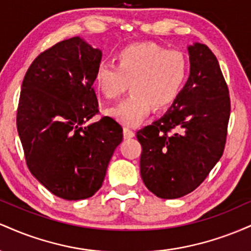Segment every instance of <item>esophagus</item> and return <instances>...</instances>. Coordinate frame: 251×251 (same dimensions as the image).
I'll return each mask as SVG.
<instances>
[{
	"label": "esophagus",
	"instance_id": "1",
	"mask_svg": "<svg viewBox=\"0 0 251 251\" xmlns=\"http://www.w3.org/2000/svg\"><path fill=\"white\" fill-rule=\"evenodd\" d=\"M134 135H135V133H134L133 131H132V129H129L127 127L124 128V138H125V139H129V138H133Z\"/></svg>",
	"mask_w": 251,
	"mask_h": 251
}]
</instances>
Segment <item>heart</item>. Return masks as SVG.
Masks as SVG:
<instances>
[{
  "label": "heart",
  "instance_id": "1",
  "mask_svg": "<svg viewBox=\"0 0 251 251\" xmlns=\"http://www.w3.org/2000/svg\"><path fill=\"white\" fill-rule=\"evenodd\" d=\"M188 75V62L178 50L157 43H134L117 54V65L102 61L94 73L96 87L107 99L118 98L128 82L132 94L106 109L109 117L128 127L138 126L152 106L163 108L177 99Z\"/></svg>",
  "mask_w": 251,
  "mask_h": 251
}]
</instances>
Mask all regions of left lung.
<instances>
[{"label": "left lung", "mask_w": 251, "mask_h": 251, "mask_svg": "<svg viewBox=\"0 0 251 251\" xmlns=\"http://www.w3.org/2000/svg\"><path fill=\"white\" fill-rule=\"evenodd\" d=\"M188 53L190 74L179 96L160 119L137 132L142 179L163 200L198 188L226 146L230 98L220 63L200 42Z\"/></svg>", "instance_id": "8db88e82"}]
</instances>
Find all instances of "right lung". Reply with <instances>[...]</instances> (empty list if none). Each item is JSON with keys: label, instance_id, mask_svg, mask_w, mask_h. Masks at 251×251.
Wrapping results in <instances>:
<instances>
[{"label": "right lung", "instance_id": "1", "mask_svg": "<svg viewBox=\"0 0 251 251\" xmlns=\"http://www.w3.org/2000/svg\"><path fill=\"white\" fill-rule=\"evenodd\" d=\"M102 53L82 37L63 40L34 60L21 86L17 132L31 175L67 201L101 188L123 127L98 113L94 73Z\"/></svg>", "mask_w": 251, "mask_h": 251}]
</instances>
